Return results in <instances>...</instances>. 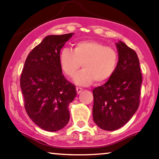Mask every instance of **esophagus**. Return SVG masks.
Here are the masks:
<instances>
[{
	"mask_svg": "<svg viewBox=\"0 0 159 159\" xmlns=\"http://www.w3.org/2000/svg\"><path fill=\"white\" fill-rule=\"evenodd\" d=\"M76 92H77V94H80L82 92V91H83V89L80 88V87H76Z\"/></svg>",
	"mask_w": 159,
	"mask_h": 159,
	"instance_id": "esophagus-1",
	"label": "esophagus"
}]
</instances>
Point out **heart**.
<instances>
[{
    "instance_id": "b5f03b06",
    "label": "heart",
    "mask_w": 159,
    "mask_h": 159,
    "mask_svg": "<svg viewBox=\"0 0 159 159\" xmlns=\"http://www.w3.org/2000/svg\"><path fill=\"white\" fill-rule=\"evenodd\" d=\"M60 65L66 76L73 77L83 66V70L76 75L74 82L80 85L94 83L101 84L113 76L119 61L115 49L95 40L76 43L74 50L63 48L59 55Z\"/></svg>"
}]
</instances>
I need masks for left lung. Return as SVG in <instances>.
<instances>
[{"instance_id": "1", "label": "left lung", "mask_w": 159, "mask_h": 159, "mask_svg": "<svg viewBox=\"0 0 159 159\" xmlns=\"http://www.w3.org/2000/svg\"><path fill=\"white\" fill-rule=\"evenodd\" d=\"M117 68L111 78L93 89L92 114L101 129L115 131L125 125L140 105L142 74L137 55L125 43H116Z\"/></svg>"}]
</instances>
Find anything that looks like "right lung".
I'll use <instances>...</instances> for the list:
<instances>
[{
  "instance_id": "add662e5",
  "label": "right lung",
  "mask_w": 159,
  "mask_h": 159,
  "mask_svg": "<svg viewBox=\"0 0 159 159\" xmlns=\"http://www.w3.org/2000/svg\"><path fill=\"white\" fill-rule=\"evenodd\" d=\"M74 34L49 35L30 52L20 77L26 113L48 131L63 128L70 119L68 105L76 95L75 85L62 74L61 49Z\"/></svg>"
}]
</instances>
